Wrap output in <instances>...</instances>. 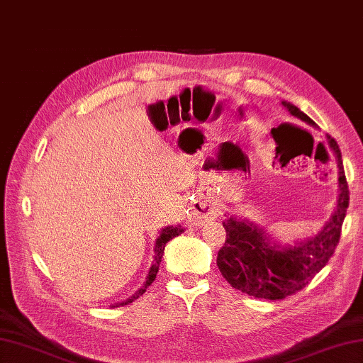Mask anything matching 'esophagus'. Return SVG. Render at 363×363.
<instances>
[{
  "mask_svg": "<svg viewBox=\"0 0 363 363\" xmlns=\"http://www.w3.org/2000/svg\"><path fill=\"white\" fill-rule=\"evenodd\" d=\"M191 211H194L195 221H211L217 218L218 204L212 196H198L194 201V206H191Z\"/></svg>",
  "mask_w": 363,
  "mask_h": 363,
  "instance_id": "esophagus-1",
  "label": "esophagus"
}]
</instances>
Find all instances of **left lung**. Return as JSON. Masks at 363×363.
Returning <instances> with one entry per match:
<instances>
[{
	"label": "left lung",
	"instance_id": "1",
	"mask_svg": "<svg viewBox=\"0 0 363 363\" xmlns=\"http://www.w3.org/2000/svg\"><path fill=\"white\" fill-rule=\"evenodd\" d=\"M282 106L293 117L315 126L311 117L291 103ZM338 167L337 207L320 233L296 246H281L272 242L262 228L250 221L228 217L225 246L218 251L217 265L223 277L246 295L262 299H284L309 284L313 276L333 257L340 240L342 225L350 204L342 152L334 138L328 137Z\"/></svg>",
	"mask_w": 363,
	"mask_h": 363
}]
</instances>
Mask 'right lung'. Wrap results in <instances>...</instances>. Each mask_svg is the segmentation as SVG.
Returning <instances> with one entry per match:
<instances>
[{"label": "right lung", "instance_id": "add662e5", "mask_svg": "<svg viewBox=\"0 0 363 363\" xmlns=\"http://www.w3.org/2000/svg\"><path fill=\"white\" fill-rule=\"evenodd\" d=\"M182 230H184V229H182L179 225H177V226H167V228H164V229L160 230V235L157 237V240H156V246H154V262H152V265H151V268H150L148 276H146L145 284L142 285V289L138 290L134 296H130L129 299L123 301V303L115 304L113 307L126 306V304H129V303H133V301H135L138 296L143 295V293L146 291V289H148L150 285L154 282V279H156V274H157V272H159V265H160V262H162V257H164L165 245H167L169 240H172L173 237L179 235V234L182 233Z\"/></svg>", "mask_w": 363, "mask_h": 363}]
</instances>
